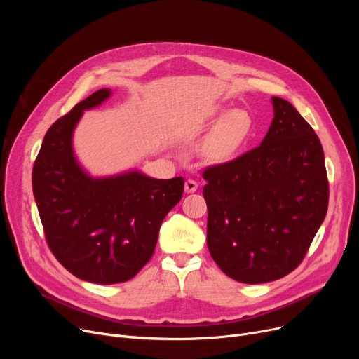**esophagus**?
Here are the masks:
<instances>
[{
    "mask_svg": "<svg viewBox=\"0 0 359 359\" xmlns=\"http://www.w3.org/2000/svg\"><path fill=\"white\" fill-rule=\"evenodd\" d=\"M196 189H198V183L195 182V180H186V183H184V192L186 194H194V192H196Z\"/></svg>",
    "mask_w": 359,
    "mask_h": 359,
    "instance_id": "esophagus-1",
    "label": "esophagus"
}]
</instances>
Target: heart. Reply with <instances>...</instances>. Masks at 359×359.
Listing matches in <instances>:
<instances>
[{"label":"heart","mask_w":359,"mask_h":359,"mask_svg":"<svg viewBox=\"0 0 359 359\" xmlns=\"http://www.w3.org/2000/svg\"><path fill=\"white\" fill-rule=\"evenodd\" d=\"M252 130V121L244 110L236 109L225 115L205 145V156L214 163L233 160L246 144Z\"/></svg>","instance_id":"obj_1"}]
</instances>
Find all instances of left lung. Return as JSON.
I'll return each instance as SVG.
<instances>
[{
    "mask_svg": "<svg viewBox=\"0 0 359 359\" xmlns=\"http://www.w3.org/2000/svg\"><path fill=\"white\" fill-rule=\"evenodd\" d=\"M273 119L259 147L203 172L206 244L219 269L243 284L292 272L325 221V153L307 121L272 97Z\"/></svg>",
    "mask_w": 359,
    "mask_h": 359,
    "instance_id": "8db88e82",
    "label": "left lung"
}]
</instances>
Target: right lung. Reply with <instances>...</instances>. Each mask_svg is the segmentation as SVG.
<instances>
[{
	"mask_svg": "<svg viewBox=\"0 0 359 359\" xmlns=\"http://www.w3.org/2000/svg\"><path fill=\"white\" fill-rule=\"evenodd\" d=\"M100 88L46 132L33 165V195L49 248L72 275L94 284L134 278L156 249L160 225L182 199L183 177L154 179L140 170L93 177L74 153L84 110L100 106Z\"/></svg>",
	"mask_w": 359,
	"mask_h": 359,
	"instance_id": "1",
	"label": "right lung"
}]
</instances>
